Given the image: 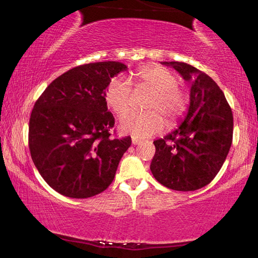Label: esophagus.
I'll use <instances>...</instances> for the list:
<instances>
[{
	"label": "esophagus",
	"instance_id": "34e87169",
	"mask_svg": "<svg viewBox=\"0 0 258 258\" xmlns=\"http://www.w3.org/2000/svg\"><path fill=\"white\" fill-rule=\"evenodd\" d=\"M132 143H133V145H138V144L142 143V141H141V139L136 138V137H133L132 138Z\"/></svg>",
	"mask_w": 258,
	"mask_h": 258
}]
</instances>
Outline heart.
Returning a JSON list of instances; mask_svg holds the SVG:
<instances>
[{"label":"heart","instance_id":"heart-1","mask_svg":"<svg viewBox=\"0 0 258 258\" xmlns=\"http://www.w3.org/2000/svg\"><path fill=\"white\" fill-rule=\"evenodd\" d=\"M138 88L153 93L146 103L148 112H133L121 120V129L138 138H147L164 129V115L172 123L186 108V96L178 87L173 72L163 67H145L137 72ZM135 90L124 76L113 77L107 84L104 98L116 115H124L133 106Z\"/></svg>","mask_w":258,"mask_h":258}]
</instances>
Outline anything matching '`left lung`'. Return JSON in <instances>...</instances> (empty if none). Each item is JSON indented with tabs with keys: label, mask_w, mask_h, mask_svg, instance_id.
Segmentation results:
<instances>
[{
	"label": "left lung",
	"mask_w": 258,
	"mask_h": 258,
	"mask_svg": "<svg viewBox=\"0 0 258 258\" xmlns=\"http://www.w3.org/2000/svg\"><path fill=\"white\" fill-rule=\"evenodd\" d=\"M163 64L190 81V104L178 128L154 142L151 171L157 181L173 190H197L215 178L227 159L232 144V111L205 72L183 62Z\"/></svg>",
	"instance_id": "8db88e82"
}]
</instances>
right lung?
Wrapping results in <instances>:
<instances>
[{
  "label": "right lung",
  "instance_id": "add662e5",
  "mask_svg": "<svg viewBox=\"0 0 258 258\" xmlns=\"http://www.w3.org/2000/svg\"><path fill=\"white\" fill-rule=\"evenodd\" d=\"M121 62L72 68L47 86L29 120L31 159L49 187L71 198L101 194L114 179L132 138H112L114 117L104 98Z\"/></svg>",
  "mask_w": 258,
  "mask_h": 258
}]
</instances>
